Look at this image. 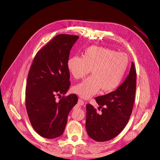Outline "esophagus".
I'll return each mask as SVG.
<instances>
[{
  "mask_svg": "<svg viewBox=\"0 0 160 160\" xmlns=\"http://www.w3.org/2000/svg\"><path fill=\"white\" fill-rule=\"evenodd\" d=\"M78 105L79 106H82L84 105V101L83 100H82L81 99H78Z\"/></svg>",
  "mask_w": 160,
  "mask_h": 160,
  "instance_id": "1",
  "label": "esophagus"
}]
</instances>
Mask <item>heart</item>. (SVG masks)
<instances>
[{
    "label": "heart",
    "instance_id": "obj_1",
    "mask_svg": "<svg viewBox=\"0 0 160 160\" xmlns=\"http://www.w3.org/2000/svg\"><path fill=\"white\" fill-rule=\"evenodd\" d=\"M126 54L115 52L109 48L92 46L86 48L82 57L73 56L67 62L71 75L80 79L88 74L92 75L75 85L72 91L83 99L98 94L110 92L120 85L128 65Z\"/></svg>",
    "mask_w": 160,
    "mask_h": 160
}]
</instances>
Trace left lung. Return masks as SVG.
I'll list each match as a JSON object with an SVG mask.
<instances>
[{
	"mask_svg": "<svg viewBox=\"0 0 160 160\" xmlns=\"http://www.w3.org/2000/svg\"><path fill=\"white\" fill-rule=\"evenodd\" d=\"M136 83V70L132 62L129 75L117 89L96 98L102 113L99 114L91 105H87L85 128L91 138L98 142L107 141L122 132L132 112Z\"/></svg>",
	"mask_w": 160,
	"mask_h": 160,
	"instance_id": "8db88e82",
	"label": "left lung"
}]
</instances>
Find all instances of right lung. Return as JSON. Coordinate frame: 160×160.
Returning a JSON list of instances; mask_svg holds the SVG:
<instances>
[{"label":"right lung","instance_id":"right-lung-1","mask_svg":"<svg viewBox=\"0 0 160 160\" xmlns=\"http://www.w3.org/2000/svg\"><path fill=\"white\" fill-rule=\"evenodd\" d=\"M77 36L59 34L36 55L27 77L26 108L31 125L41 137L52 139L62 135L68 114L78 101L76 94L63 96L69 86L67 62Z\"/></svg>","mask_w":160,"mask_h":160}]
</instances>
